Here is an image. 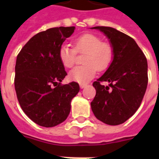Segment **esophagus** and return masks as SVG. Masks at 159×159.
<instances>
[{
	"label": "esophagus",
	"mask_w": 159,
	"mask_h": 159,
	"mask_svg": "<svg viewBox=\"0 0 159 159\" xmlns=\"http://www.w3.org/2000/svg\"><path fill=\"white\" fill-rule=\"evenodd\" d=\"M87 84H83V83H81L80 84V87H81V89H83V88H85V87H87Z\"/></svg>",
	"instance_id": "obj_1"
}]
</instances>
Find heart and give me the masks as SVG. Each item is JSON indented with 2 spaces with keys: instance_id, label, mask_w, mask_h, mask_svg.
<instances>
[{
  "instance_id": "1",
  "label": "heart",
  "mask_w": 159,
  "mask_h": 159,
  "mask_svg": "<svg viewBox=\"0 0 159 159\" xmlns=\"http://www.w3.org/2000/svg\"><path fill=\"white\" fill-rule=\"evenodd\" d=\"M74 48L62 44L58 51V57L62 65L67 68L73 66L76 52L84 53L82 63L71 70L68 77L78 83H87L93 78L96 71H104L110 66L113 58V48L108 43L102 42L98 36L85 34L76 39Z\"/></svg>"
}]
</instances>
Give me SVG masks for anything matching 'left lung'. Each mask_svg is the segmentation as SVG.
I'll use <instances>...</instances> for the list:
<instances>
[{
  "mask_svg": "<svg viewBox=\"0 0 159 159\" xmlns=\"http://www.w3.org/2000/svg\"><path fill=\"white\" fill-rule=\"evenodd\" d=\"M113 48V58L105 73L93 82L97 91L91 102L92 112L109 125L125 122L141 104L148 85V62L134 39L116 29L96 26ZM108 82V86L100 84Z\"/></svg>",
  "mask_w": 159,
  "mask_h": 159,
  "instance_id": "obj_1",
  "label": "left lung"
}]
</instances>
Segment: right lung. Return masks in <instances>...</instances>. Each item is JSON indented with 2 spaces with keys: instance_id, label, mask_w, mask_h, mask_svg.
I'll return each mask as SVG.
<instances>
[{
  "instance_id": "obj_1",
  "label": "right lung",
  "mask_w": 159,
  "mask_h": 159,
  "mask_svg": "<svg viewBox=\"0 0 159 159\" xmlns=\"http://www.w3.org/2000/svg\"><path fill=\"white\" fill-rule=\"evenodd\" d=\"M74 30V26H61L37 34L16 58V96L26 116L39 125L48 128L63 122L72 98L79 92L77 82L60 84L67 72L58 51Z\"/></svg>"
}]
</instances>
